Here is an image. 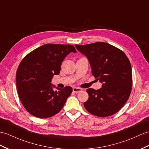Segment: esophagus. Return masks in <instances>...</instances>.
Segmentation results:
<instances>
[{
  "instance_id": "obj_1",
  "label": "esophagus",
  "mask_w": 149,
  "mask_h": 149,
  "mask_svg": "<svg viewBox=\"0 0 149 149\" xmlns=\"http://www.w3.org/2000/svg\"><path fill=\"white\" fill-rule=\"evenodd\" d=\"M82 89L80 88H78V87H73L72 88V91H73L74 93H78L81 92Z\"/></svg>"
}]
</instances>
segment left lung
Listing matches in <instances>:
<instances>
[{
	"label": "left lung",
	"mask_w": 149,
	"mask_h": 149,
	"mask_svg": "<svg viewBox=\"0 0 149 149\" xmlns=\"http://www.w3.org/2000/svg\"><path fill=\"white\" fill-rule=\"evenodd\" d=\"M88 58L92 75L103 83L99 90L88 88L86 110L98 117L110 116L124 106L132 91V71L128 57L121 50L105 42L75 45Z\"/></svg>",
	"instance_id": "8db88e82"
}]
</instances>
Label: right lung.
Instances as JSON below:
<instances>
[{
    "label": "right lung",
    "instance_id": "add662e5",
    "mask_svg": "<svg viewBox=\"0 0 149 149\" xmlns=\"http://www.w3.org/2000/svg\"><path fill=\"white\" fill-rule=\"evenodd\" d=\"M77 52L72 45L45 44L33 50L21 61L16 72V86L21 103L29 113L47 118L62 109L72 88H52L54 75L59 74L61 64L70 52Z\"/></svg>",
    "mask_w": 149,
    "mask_h": 149
}]
</instances>
